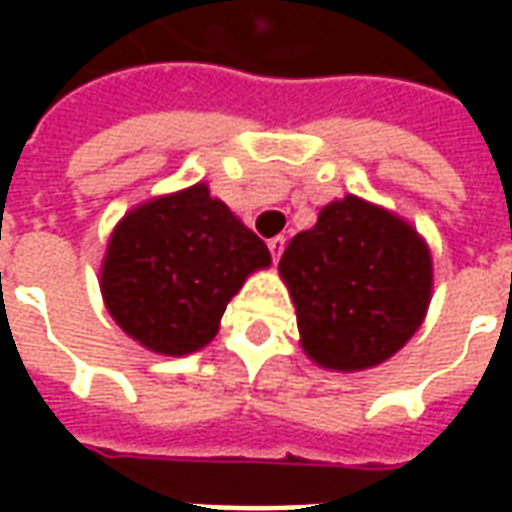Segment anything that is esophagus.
Instances as JSON below:
<instances>
[{"instance_id": "34e87169", "label": "esophagus", "mask_w": 512, "mask_h": 512, "mask_svg": "<svg viewBox=\"0 0 512 512\" xmlns=\"http://www.w3.org/2000/svg\"><path fill=\"white\" fill-rule=\"evenodd\" d=\"M268 252H271V257H274V260H279V257H282V252H285V238H282V235L271 238V241H268Z\"/></svg>"}]
</instances>
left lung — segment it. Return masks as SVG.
Masks as SVG:
<instances>
[{"instance_id":"obj_1","label":"left lung","mask_w":512,"mask_h":512,"mask_svg":"<svg viewBox=\"0 0 512 512\" xmlns=\"http://www.w3.org/2000/svg\"><path fill=\"white\" fill-rule=\"evenodd\" d=\"M301 345L321 367L381 365L417 332L430 301V255L411 224L359 197L318 213L279 260Z\"/></svg>"}]
</instances>
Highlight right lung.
Masks as SVG:
<instances>
[{
	"mask_svg": "<svg viewBox=\"0 0 512 512\" xmlns=\"http://www.w3.org/2000/svg\"><path fill=\"white\" fill-rule=\"evenodd\" d=\"M268 263V246L197 183L117 224L101 290L123 332L156 354L183 356L211 343L227 301Z\"/></svg>",
	"mask_w": 512,
	"mask_h": 512,
	"instance_id": "right-lung-1",
	"label": "right lung"
}]
</instances>
